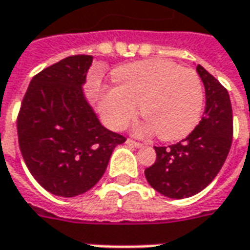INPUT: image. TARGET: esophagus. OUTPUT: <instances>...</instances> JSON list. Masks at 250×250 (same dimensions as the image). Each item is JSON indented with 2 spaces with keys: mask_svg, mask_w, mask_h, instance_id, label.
Segmentation results:
<instances>
[{
  "mask_svg": "<svg viewBox=\"0 0 250 250\" xmlns=\"http://www.w3.org/2000/svg\"><path fill=\"white\" fill-rule=\"evenodd\" d=\"M126 144H128L129 147H133V148H140V147H143L142 143L135 142V140H132V139H128V140H126Z\"/></svg>",
  "mask_w": 250,
  "mask_h": 250,
  "instance_id": "obj_1",
  "label": "esophagus"
}]
</instances>
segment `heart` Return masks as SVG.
I'll list each match as a JSON object with an SVG mask.
<instances>
[{
    "mask_svg": "<svg viewBox=\"0 0 250 250\" xmlns=\"http://www.w3.org/2000/svg\"><path fill=\"white\" fill-rule=\"evenodd\" d=\"M115 77L120 83L104 87L99 96L101 114L111 129L128 126L140 103L147 118L142 130H156L163 140L185 137L200 121L204 88L193 69L167 60H148L122 66Z\"/></svg>",
    "mask_w": 250,
    "mask_h": 250,
    "instance_id": "heart-1",
    "label": "heart"
}]
</instances>
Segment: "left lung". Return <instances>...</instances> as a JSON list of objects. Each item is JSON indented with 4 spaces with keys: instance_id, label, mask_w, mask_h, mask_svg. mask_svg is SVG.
I'll list each match as a JSON object with an SVG mask.
<instances>
[{
    "instance_id": "obj_1",
    "label": "left lung",
    "mask_w": 250,
    "mask_h": 250,
    "mask_svg": "<svg viewBox=\"0 0 250 250\" xmlns=\"http://www.w3.org/2000/svg\"><path fill=\"white\" fill-rule=\"evenodd\" d=\"M206 110L199 125L177 144L155 147L156 161L146 168L148 184L170 199H185L208 187L226 161L233 142V110L227 89L201 65Z\"/></svg>"
}]
</instances>
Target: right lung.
Segmentation results:
<instances>
[{
	"label": "right lung",
	"instance_id": "right-lung-1",
	"mask_svg": "<svg viewBox=\"0 0 250 250\" xmlns=\"http://www.w3.org/2000/svg\"><path fill=\"white\" fill-rule=\"evenodd\" d=\"M92 56H70L31 80L17 115L23 159L47 192L75 197L102 178L126 139L99 122L83 94Z\"/></svg>",
	"mask_w": 250,
	"mask_h": 250
}]
</instances>
